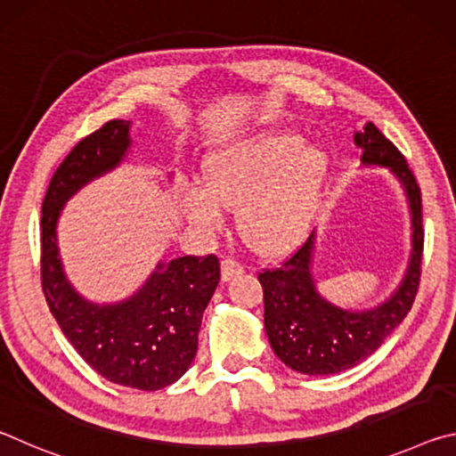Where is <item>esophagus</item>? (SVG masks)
<instances>
[{"label":"esophagus","instance_id":"esophagus-1","mask_svg":"<svg viewBox=\"0 0 456 456\" xmlns=\"http://www.w3.org/2000/svg\"><path fill=\"white\" fill-rule=\"evenodd\" d=\"M239 273H243V265L239 264V261L229 259V257L221 261V280L223 281H231Z\"/></svg>","mask_w":456,"mask_h":456}]
</instances>
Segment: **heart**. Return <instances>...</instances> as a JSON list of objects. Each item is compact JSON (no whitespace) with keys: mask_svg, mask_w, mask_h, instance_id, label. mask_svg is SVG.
Wrapping results in <instances>:
<instances>
[{"mask_svg":"<svg viewBox=\"0 0 456 456\" xmlns=\"http://www.w3.org/2000/svg\"><path fill=\"white\" fill-rule=\"evenodd\" d=\"M328 159L293 133H259L211 152L205 184L184 192L192 225L217 233L225 208L237 207L239 231L261 253H285L304 241L320 207Z\"/></svg>","mask_w":456,"mask_h":456,"instance_id":"b5f03b06","label":"heart"}]
</instances>
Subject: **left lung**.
Listing matches in <instances>:
<instances>
[{
	"label": "left lung",
	"instance_id": "1",
	"mask_svg": "<svg viewBox=\"0 0 456 456\" xmlns=\"http://www.w3.org/2000/svg\"><path fill=\"white\" fill-rule=\"evenodd\" d=\"M354 142L362 151V165L388 168L404 191L412 229L411 259L390 297L368 310H346L318 291L312 273L315 231L280 267L257 275L264 288L269 344L285 366L307 376L344 372L372 356L403 323L419 291L424 247L419 183L403 154L372 122L354 133Z\"/></svg>",
	"mask_w": 456,
	"mask_h": 456
}]
</instances>
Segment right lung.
Returning a JSON list of instances; mask_svg holds the SVG:
<instances>
[{
  "label": "right lung",
  "mask_w": 456,
  "mask_h": 456,
  "mask_svg": "<svg viewBox=\"0 0 456 456\" xmlns=\"http://www.w3.org/2000/svg\"><path fill=\"white\" fill-rule=\"evenodd\" d=\"M130 144V120H110L82 138L56 168L42 205V288L60 330L88 366L114 384L160 390L195 360L200 320L221 280L219 259H163L133 296L96 304L68 280L58 247V221L68 199L114 171Z\"/></svg>",
  "instance_id": "add662e5"
}]
</instances>
